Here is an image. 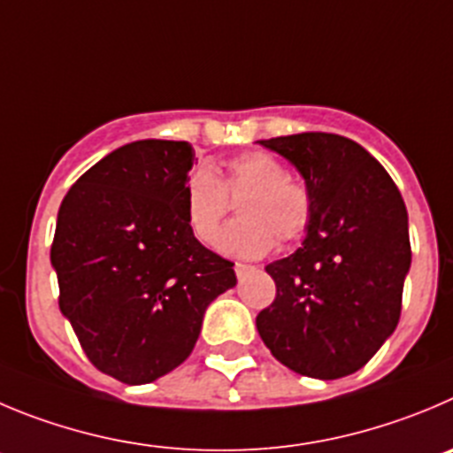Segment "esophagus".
<instances>
[{
  "mask_svg": "<svg viewBox=\"0 0 453 453\" xmlns=\"http://www.w3.org/2000/svg\"><path fill=\"white\" fill-rule=\"evenodd\" d=\"M250 270H252V265H248V264H241V261H236V264H234V273H236V277H243V274H246V273H250Z\"/></svg>",
  "mask_w": 453,
  "mask_h": 453,
  "instance_id": "esophagus-1",
  "label": "esophagus"
}]
</instances>
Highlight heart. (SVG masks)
Returning a JSON list of instances; mask_svg holds the SVG:
<instances>
[{"mask_svg": "<svg viewBox=\"0 0 453 453\" xmlns=\"http://www.w3.org/2000/svg\"><path fill=\"white\" fill-rule=\"evenodd\" d=\"M239 203L241 219L226 227L219 248L234 257H261L279 243H295L311 227L315 196L268 151H243L226 163L223 179L198 165L185 179V219L201 243L214 246L223 221Z\"/></svg>", "mask_w": 453, "mask_h": 453, "instance_id": "1", "label": "heart"}]
</instances>
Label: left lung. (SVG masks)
<instances>
[{"instance_id": "1", "label": "left lung", "mask_w": 453, "mask_h": 453, "mask_svg": "<svg viewBox=\"0 0 453 453\" xmlns=\"http://www.w3.org/2000/svg\"><path fill=\"white\" fill-rule=\"evenodd\" d=\"M259 142L302 172L315 217L297 252L265 265L277 295L257 315V331L295 373L344 378L398 326L411 265L407 207L355 141L308 131Z\"/></svg>"}]
</instances>
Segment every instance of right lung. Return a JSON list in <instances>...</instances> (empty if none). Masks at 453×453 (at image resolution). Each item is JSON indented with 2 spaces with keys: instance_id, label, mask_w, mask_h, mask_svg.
I'll return each instance as SVG.
<instances>
[{
  "instance_id": "obj_1",
  "label": "right lung",
  "mask_w": 453,
  "mask_h": 453,
  "mask_svg": "<svg viewBox=\"0 0 453 453\" xmlns=\"http://www.w3.org/2000/svg\"><path fill=\"white\" fill-rule=\"evenodd\" d=\"M194 163L185 141H136L66 192L50 264L60 311L93 366L154 382L192 353L212 299L236 284L232 261L201 246L185 219Z\"/></svg>"
}]
</instances>
